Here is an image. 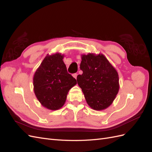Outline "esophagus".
Wrapping results in <instances>:
<instances>
[{"label": "esophagus", "instance_id": "1", "mask_svg": "<svg viewBox=\"0 0 152 152\" xmlns=\"http://www.w3.org/2000/svg\"><path fill=\"white\" fill-rule=\"evenodd\" d=\"M73 77H74L75 79H77V73H74V74H73Z\"/></svg>", "mask_w": 152, "mask_h": 152}]
</instances>
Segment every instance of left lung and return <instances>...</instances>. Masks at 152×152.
Segmentation results:
<instances>
[{"label": "left lung", "instance_id": "8db88e82", "mask_svg": "<svg viewBox=\"0 0 152 152\" xmlns=\"http://www.w3.org/2000/svg\"><path fill=\"white\" fill-rule=\"evenodd\" d=\"M81 59L80 68L83 73L77 80L87 103L97 111L107 109L120 88L117 71L102 53L82 54Z\"/></svg>", "mask_w": 152, "mask_h": 152}]
</instances>
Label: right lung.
<instances>
[{
	"mask_svg": "<svg viewBox=\"0 0 152 152\" xmlns=\"http://www.w3.org/2000/svg\"><path fill=\"white\" fill-rule=\"evenodd\" d=\"M63 58L64 54L60 53L48 54L34 75L36 98L42 107L50 110L60 109L69 90L77 84L76 80L67 72Z\"/></svg>",
	"mask_w": 152,
	"mask_h": 152,
	"instance_id": "right-lung-1",
	"label": "right lung"
}]
</instances>
